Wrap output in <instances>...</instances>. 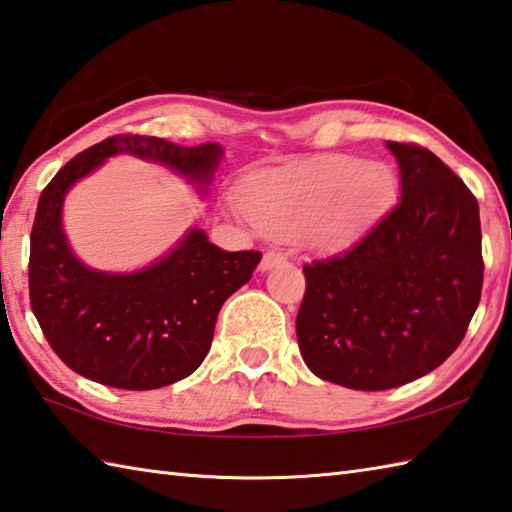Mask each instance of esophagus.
Returning a JSON list of instances; mask_svg holds the SVG:
<instances>
[{
    "instance_id": "34e87169",
    "label": "esophagus",
    "mask_w": 512,
    "mask_h": 512,
    "mask_svg": "<svg viewBox=\"0 0 512 512\" xmlns=\"http://www.w3.org/2000/svg\"><path fill=\"white\" fill-rule=\"evenodd\" d=\"M286 262V257L279 253V250H268V253L264 255V259H262V264H259V268H262V273H266V270H270V268H275V266H279V264H284Z\"/></svg>"
}]
</instances>
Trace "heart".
<instances>
[{"mask_svg":"<svg viewBox=\"0 0 512 512\" xmlns=\"http://www.w3.org/2000/svg\"><path fill=\"white\" fill-rule=\"evenodd\" d=\"M395 190L388 164L330 155L253 177L242 193V210L268 235H297L313 248L337 250L379 222Z\"/></svg>","mask_w":512,"mask_h":512,"instance_id":"heart-1","label":"heart"}]
</instances>
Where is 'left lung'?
<instances>
[{
	"mask_svg": "<svg viewBox=\"0 0 512 512\" xmlns=\"http://www.w3.org/2000/svg\"><path fill=\"white\" fill-rule=\"evenodd\" d=\"M402 199L344 255L304 266L297 342L319 379L386 390L453 355L482 297L479 206L428 148L386 142Z\"/></svg>",
	"mask_w": 512,
	"mask_h": 512,
	"instance_id": "1",
	"label": "left lung"
}]
</instances>
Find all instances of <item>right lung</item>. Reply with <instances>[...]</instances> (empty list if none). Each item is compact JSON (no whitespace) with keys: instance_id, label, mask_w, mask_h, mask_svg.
<instances>
[{"instance_id":"right-lung-1","label":"right lung","mask_w":512,"mask_h":512,"mask_svg":"<svg viewBox=\"0 0 512 512\" xmlns=\"http://www.w3.org/2000/svg\"><path fill=\"white\" fill-rule=\"evenodd\" d=\"M115 155L162 164L206 195L224 148L115 135L70 159L39 197L28 288L30 308L50 348L97 384L153 390L179 382L204 362L219 308L253 277L262 253H226L208 242L202 228H188L164 257L133 273L79 262L64 233V199L79 179Z\"/></svg>"}]
</instances>
